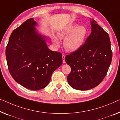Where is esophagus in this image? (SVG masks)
<instances>
[{"mask_svg": "<svg viewBox=\"0 0 120 120\" xmlns=\"http://www.w3.org/2000/svg\"><path fill=\"white\" fill-rule=\"evenodd\" d=\"M62 62H63L64 64H65L66 62V61H65V55L64 54L62 55Z\"/></svg>", "mask_w": 120, "mask_h": 120, "instance_id": "1", "label": "esophagus"}]
</instances>
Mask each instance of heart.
<instances>
[{
	"label": "heart",
	"mask_w": 120,
	"mask_h": 120,
	"mask_svg": "<svg viewBox=\"0 0 120 120\" xmlns=\"http://www.w3.org/2000/svg\"><path fill=\"white\" fill-rule=\"evenodd\" d=\"M87 34V30L83 26L69 24L62 28L57 34L60 39L66 37L64 41V46L69 51H74L78 49L82 45ZM53 42L55 46H59L60 42L55 37L53 38Z\"/></svg>",
	"instance_id": "b5f03b06"
}]
</instances>
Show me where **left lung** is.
<instances>
[{
	"label": "left lung",
	"mask_w": 120,
	"mask_h": 120,
	"mask_svg": "<svg viewBox=\"0 0 120 120\" xmlns=\"http://www.w3.org/2000/svg\"><path fill=\"white\" fill-rule=\"evenodd\" d=\"M92 32L78 49L66 55L71 71L68 82L74 89L86 90L97 86L106 76L112 59L108 34L97 22L91 21Z\"/></svg>",
	"instance_id": "left-lung-1"
}]
</instances>
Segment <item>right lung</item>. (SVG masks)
Here are the masks:
<instances>
[{
	"instance_id": "obj_1",
	"label": "right lung",
	"mask_w": 120,
	"mask_h": 120,
	"mask_svg": "<svg viewBox=\"0 0 120 120\" xmlns=\"http://www.w3.org/2000/svg\"><path fill=\"white\" fill-rule=\"evenodd\" d=\"M37 23L28 19L14 30L6 49L11 75L25 88L38 90L49 85L53 71L62 65V54L50 50L46 37L37 33Z\"/></svg>"
}]
</instances>
